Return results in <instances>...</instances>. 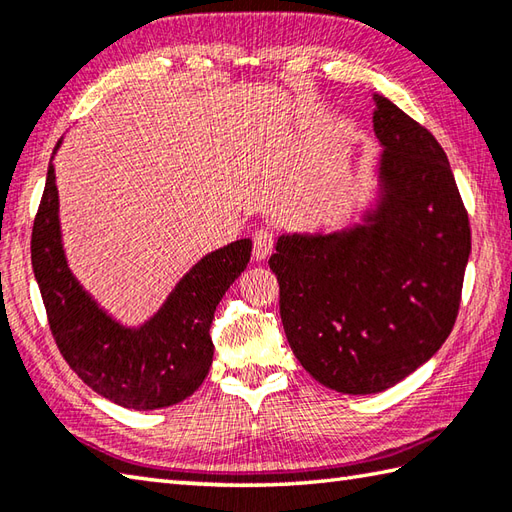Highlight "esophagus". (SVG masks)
I'll use <instances>...</instances> for the list:
<instances>
[{"mask_svg":"<svg viewBox=\"0 0 512 512\" xmlns=\"http://www.w3.org/2000/svg\"><path fill=\"white\" fill-rule=\"evenodd\" d=\"M273 246H275V235L268 231V228H259L253 237V257L255 262H264L268 259V255L273 253Z\"/></svg>","mask_w":512,"mask_h":512,"instance_id":"1","label":"esophagus"}]
</instances>
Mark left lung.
Masks as SVG:
<instances>
[{
  "label": "left lung",
  "mask_w": 512,
  "mask_h": 512,
  "mask_svg": "<svg viewBox=\"0 0 512 512\" xmlns=\"http://www.w3.org/2000/svg\"><path fill=\"white\" fill-rule=\"evenodd\" d=\"M380 156L363 211L325 231L281 233L270 270L303 369L341 394H378L436 354L458 317L469 215L438 140L374 94Z\"/></svg>",
  "instance_id": "obj_1"
}]
</instances>
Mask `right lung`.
<instances>
[{"label": "right lung", "mask_w": 512, "mask_h": 512, "mask_svg": "<svg viewBox=\"0 0 512 512\" xmlns=\"http://www.w3.org/2000/svg\"><path fill=\"white\" fill-rule=\"evenodd\" d=\"M63 143L59 138L52 160ZM32 226V270L65 361L85 385L116 405L149 411L198 389L213 363L217 303L248 266L253 242L237 239L195 262L149 319L127 325L96 301L65 255L54 165Z\"/></svg>", "instance_id": "obj_1"}]
</instances>
